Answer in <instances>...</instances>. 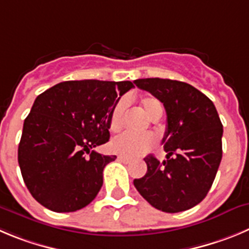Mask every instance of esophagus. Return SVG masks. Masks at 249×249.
Segmentation results:
<instances>
[{"label": "esophagus", "mask_w": 249, "mask_h": 249, "mask_svg": "<svg viewBox=\"0 0 249 249\" xmlns=\"http://www.w3.org/2000/svg\"><path fill=\"white\" fill-rule=\"evenodd\" d=\"M118 160L122 162H124V163H130V162H131V160L127 159V157H124V156H119L118 157Z\"/></svg>", "instance_id": "esophagus-1"}]
</instances>
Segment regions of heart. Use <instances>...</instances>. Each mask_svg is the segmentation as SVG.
I'll list each match as a JSON object with an SVG mask.
<instances>
[{
    "instance_id": "b5f03b06",
    "label": "heart",
    "mask_w": 249,
    "mask_h": 249,
    "mask_svg": "<svg viewBox=\"0 0 249 249\" xmlns=\"http://www.w3.org/2000/svg\"><path fill=\"white\" fill-rule=\"evenodd\" d=\"M141 107L152 119L156 115L162 114V104L155 97H145L141 99ZM126 110V101L122 99L115 104L109 119V129L111 131H119L124 124V114ZM156 140L150 134H132V132H123L119 136L111 141V150L115 153H119L124 157H136L142 153L147 152Z\"/></svg>"
}]
</instances>
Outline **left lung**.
Returning a JSON list of instances; mask_svg holds the SVG:
<instances>
[{"label": "left lung", "mask_w": 249, "mask_h": 249, "mask_svg": "<svg viewBox=\"0 0 249 249\" xmlns=\"http://www.w3.org/2000/svg\"><path fill=\"white\" fill-rule=\"evenodd\" d=\"M134 83L162 102L167 160L145 157L147 172L134 185L153 208L179 213L200 203L213 185L222 159L221 120L208 97L185 82L140 78Z\"/></svg>", "instance_id": "obj_1"}]
</instances>
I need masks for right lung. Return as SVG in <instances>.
Instances as JSON below:
<instances>
[{
  "instance_id": "obj_1",
  "label": "right lung",
  "mask_w": 249,
  "mask_h": 249,
  "mask_svg": "<svg viewBox=\"0 0 249 249\" xmlns=\"http://www.w3.org/2000/svg\"><path fill=\"white\" fill-rule=\"evenodd\" d=\"M130 81H65L39 94L18 146L22 177L33 198L55 213L87 206L117 156L93 150L109 141V119Z\"/></svg>"
}]
</instances>
